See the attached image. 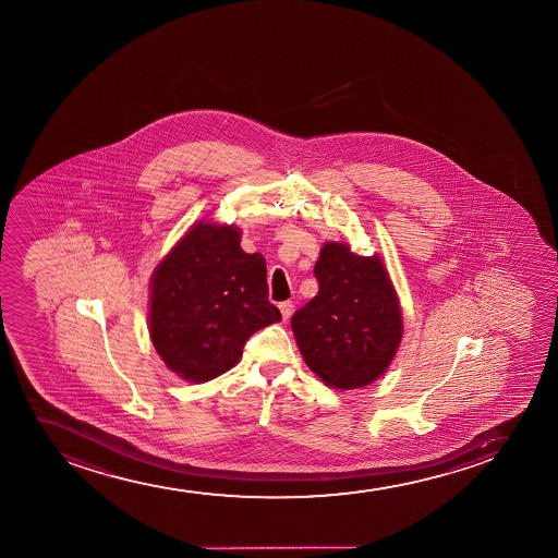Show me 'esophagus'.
I'll use <instances>...</instances> for the list:
<instances>
[{
    "mask_svg": "<svg viewBox=\"0 0 558 558\" xmlns=\"http://www.w3.org/2000/svg\"><path fill=\"white\" fill-rule=\"evenodd\" d=\"M279 308H281L282 320L287 322L289 320L290 316H292V311H294V303L282 302L281 305H279Z\"/></svg>",
    "mask_w": 558,
    "mask_h": 558,
    "instance_id": "obj_1",
    "label": "esophagus"
}]
</instances>
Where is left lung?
<instances>
[{
  "mask_svg": "<svg viewBox=\"0 0 558 558\" xmlns=\"http://www.w3.org/2000/svg\"><path fill=\"white\" fill-rule=\"evenodd\" d=\"M318 294L290 326L308 368L329 387L350 391L378 379L402 340L397 292L378 255L359 256L327 242L314 266Z\"/></svg>",
  "mask_w": 558,
  "mask_h": 558,
  "instance_id": "obj_1",
  "label": "left lung"
}]
</instances>
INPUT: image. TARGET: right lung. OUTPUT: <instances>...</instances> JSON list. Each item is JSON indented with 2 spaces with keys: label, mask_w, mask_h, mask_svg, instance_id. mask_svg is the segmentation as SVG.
Segmentation results:
<instances>
[{
  "label": "right lung",
  "mask_w": 558,
  "mask_h": 558,
  "mask_svg": "<svg viewBox=\"0 0 558 558\" xmlns=\"http://www.w3.org/2000/svg\"><path fill=\"white\" fill-rule=\"evenodd\" d=\"M281 322L266 260L240 247L232 225L199 221L154 269L148 329L171 371L205 384L231 371L258 329Z\"/></svg>",
  "instance_id": "add662e5"
}]
</instances>
